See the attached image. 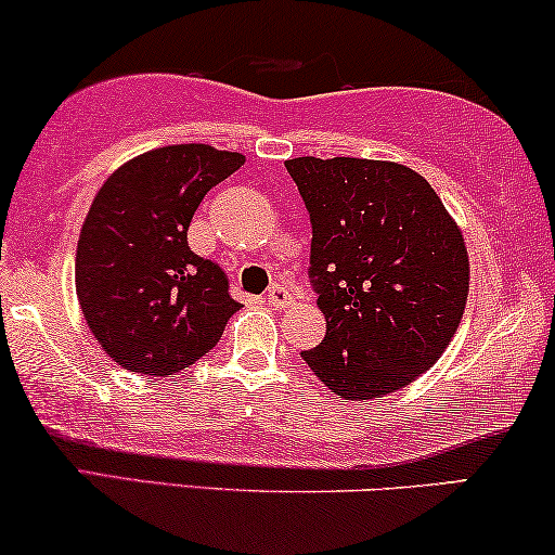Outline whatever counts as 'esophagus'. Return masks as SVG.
Masks as SVG:
<instances>
[{
	"label": "esophagus",
	"mask_w": 555,
	"mask_h": 555,
	"mask_svg": "<svg viewBox=\"0 0 555 555\" xmlns=\"http://www.w3.org/2000/svg\"><path fill=\"white\" fill-rule=\"evenodd\" d=\"M268 302L275 310H285L293 302V295L285 285H272L270 293H268Z\"/></svg>",
	"instance_id": "1"
}]
</instances>
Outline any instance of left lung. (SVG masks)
Masks as SVG:
<instances>
[{"label":"left lung","instance_id":"8db88e82","mask_svg":"<svg viewBox=\"0 0 555 555\" xmlns=\"http://www.w3.org/2000/svg\"><path fill=\"white\" fill-rule=\"evenodd\" d=\"M285 169L313 224L310 278L325 315L323 344L302 361L340 399L412 384L465 313L469 260L457 222L404 164L300 156Z\"/></svg>","mask_w":555,"mask_h":555}]
</instances>
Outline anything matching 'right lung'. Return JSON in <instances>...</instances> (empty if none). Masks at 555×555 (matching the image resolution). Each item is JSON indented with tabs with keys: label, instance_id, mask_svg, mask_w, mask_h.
I'll return each mask as SVG.
<instances>
[{
	"label": "right lung",
	"instance_id": "right-lung-1",
	"mask_svg": "<svg viewBox=\"0 0 555 555\" xmlns=\"http://www.w3.org/2000/svg\"><path fill=\"white\" fill-rule=\"evenodd\" d=\"M242 164L234 151L179 143L131 158L98 189L75 253V291L118 366L146 376L184 371L242 308L222 268L186 242L204 194Z\"/></svg>",
	"mask_w": 555,
	"mask_h": 555
}]
</instances>
